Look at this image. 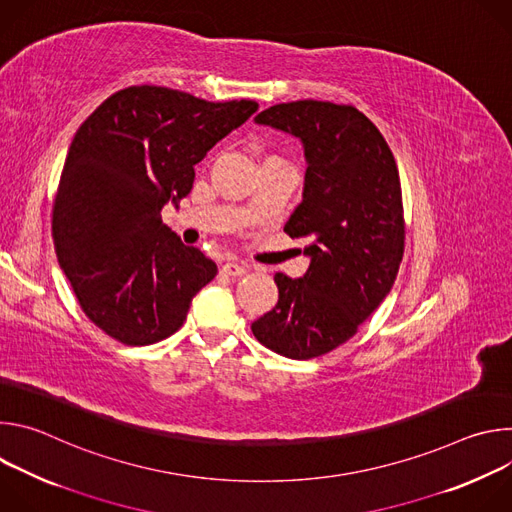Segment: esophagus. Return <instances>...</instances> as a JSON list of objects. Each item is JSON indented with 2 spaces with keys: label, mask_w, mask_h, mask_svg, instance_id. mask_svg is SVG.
<instances>
[{
  "label": "esophagus",
  "mask_w": 512,
  "mask_h": 512,
  "mask_svg": "<svg viewBox=\"0 0 512 512\" xmlns=\"http://www.w3.org/2000/svg\"><path fill=\"white\" fill-rule=\"evenodd\" d=\"M221 273L227 277H243L247 273V267L241 263H225L221 267Z\"/></svg>",
  "instance_id": "34e87169"
}]
</instances>
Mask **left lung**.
I'll list each match as a JSON object with an SVG mask.
<instances>
[{
  "mask_svg": "<svg viewBox=\"0 0 512 512\" xmlns=\"http://www.w3.org/2000/svg\"><path fill=\"white\" fill-rule=\"evenodd\" d=\"M255 123L304 145L302 202L283 231L308 239L310 267L298 279L275 273L279 300L251 330L269 350L308 360L352 338L395 283L405 243L399 170L381 131L352 105L279 103Z\"/></svg>",
  "mask_w": 512,
  "mask_h": 512,
  "instance_id": "obj_1",
  "label": "left lung"
}]
</instances>
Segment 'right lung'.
<instances>
[{"instance_id":"add662e5","label":"right lung","mask_w":512,"mask_h":512,"mask_svg":"<svg viewBox=\"0 0 512 512\" xmlns=\"http://www.w3.org/2000/svg\"><path fill=\"white\" fill-rule=\"evenodd\" d=\"M255 101L210 103L166 87H129L79 127L52 210L56 259L111 338L145 346L172 336L216 263L186 247L162 208L192 190L194 166L241 127Z\"/></svg>"}]
</instances>
